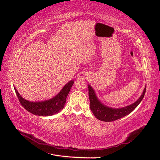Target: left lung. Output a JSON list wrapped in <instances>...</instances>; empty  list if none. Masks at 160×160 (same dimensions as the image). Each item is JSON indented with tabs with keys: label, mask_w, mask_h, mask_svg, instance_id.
Instances as JSON below:
<instances>
[{
	"label": "left lung",
	"mask_w": 160,
	"mask_h": 160,
	"mask_svg": "<svg viewBox=\"0 0 160 160\" xmlns=\"http://www.w3.org/2000/svg\"><path fill=\"white\" fill-rule=\"evenodd\" d=\"M88 88L90 100V109L94 114L95 117L97 119L103 121V122H109L122 118L132 113L142 101L145 93H146V85L145 87L142 95L135 102L120 108H113L104 105L99 101L95 90L89 84H88Z\"/></svg>",
	"instance_id": "8db88e82"
}]
</instances>
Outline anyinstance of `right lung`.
I'll list each match as a JSON object with an SVG mask.
<instances>
[{
  "label": "right lung",
  "instance_id": "obj_1",
  "mask_svg": "<svg viewBox=\"0 0 160 160\" xmlns=\"http://www.w3.org/2000/svg\"><path fill=\"white\" fill-rule=\"evenodd\" d=\"M73 83L74 80H71L54 98L42 101H30L26 100L19 94L15 88L14 90L21 104L26 110L36 115L49 116L59 113L64 108L66 103V98Z\"/></svg>",
  "mask_w": 160,
  "mask_h": 160
}]
</instances>
